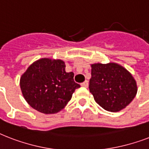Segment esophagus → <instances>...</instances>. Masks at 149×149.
Returning <instances> with one entry per match:
<instances>
[{"instance_id":"34e87169","label":"esophagus","mask_w":149,"mask_h":149,"mask_svg":"<svg viewBox=\"0 0 149 149\" xmlns=\"http://www.w3.org/2000/svg\"><path fill=\"white\" fill-rule=\"evenodd\" d=\"M80 85H81L82 86H84V87H88V81H87V80H85V81H84V83H82Z\"/></svg>"}]
</instances>
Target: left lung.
Listing matches in <instances>:
<instances>
[{"instance_id":"1","label":"left lung","mask_w":149,"mask_h":149,"mask_svg":"<svg viewBox=\"0 0 149 149\" xmlns=\"http://www.w3.org/2000/svg\"><path fill=\"white\" fill-rule=\"evenodd\" d=\"M90 92L102 108L118 112L136 96L138 87L132 73L115 63L91 64Z\"/></svg>"}]
</instances>
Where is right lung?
Returning a JSON list of instances; mask_svg holds the SVG:
<instances>
[{
	"instance_id": "1",
	"label": "right lung",
	"mask_w": 149,
	"mask_h": 149,
	"mask_svg": "<svg viewBox=\"0 0 149 149\" xmlns=\"http://www.w3.org/2000/svg\"><path fill=\"white\" fill-rule=\"evenodd\" d=\"M65 62L42 58L29 65L20 79L22 95L27 103L41 113L50 114L62 111L79 84L74 73L65 72Z\"/></svg>"
}]
</instances>
